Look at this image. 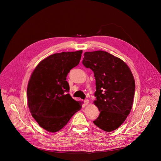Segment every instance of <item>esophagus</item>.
<instances>
[{
  "mask_svg": "<svg viewBox=\"0 0 161 161\" xmlns=\"http://www.w3.org/2000/svg\"><path fill=\"white\" fill-rule=\"evenodd\" d=\"M84 103H85V105H88L89 104V100L88 99H85L84 101Z\"/></svg>",
  "mask_w": 161,
  "mask_h": 161,
  "instance_id": "obj_1",
  "label": "esophagus"
}]
</instances>
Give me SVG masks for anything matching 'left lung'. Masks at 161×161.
Segmentation results:
<instances>
[{
  "label": "left lung",
  "mask_w": 161,
  "mask_h": 161,
  "mask_svg": "<svg viewBox=\"0 0 161 161\" xmlns=\"http://www.w3.org/2000/svg\"><path fill=\"white\" fill-rule=\"evenodd\" d=\"M83 64L94 73L96 100L100 114L93 122L101 129L111 132L125 120L132 109L135 81L127 64L106 52L84 53Z\"/></svg>",
  "instance_id": "obj_1"
}]
</instances>
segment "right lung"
<instances>
[{"label": "right lung", "instance_id": "obj_1", "mask_svg": "<svg viewBox=\"0 0 161 161\" xmlns=\"http://www.w3.org/2000/svg\"><path fill=\"white\" fill-rule=\"evenodd\" d=\"M82 50L62 52L41 60L33 71L27 86V103L33 118L40 127L50 132L62 129L81 103L73 99L66 81L67 74L77 66Z\"/></svg>", "mask_w": 161, "mask_h": 161}]
</instances>
